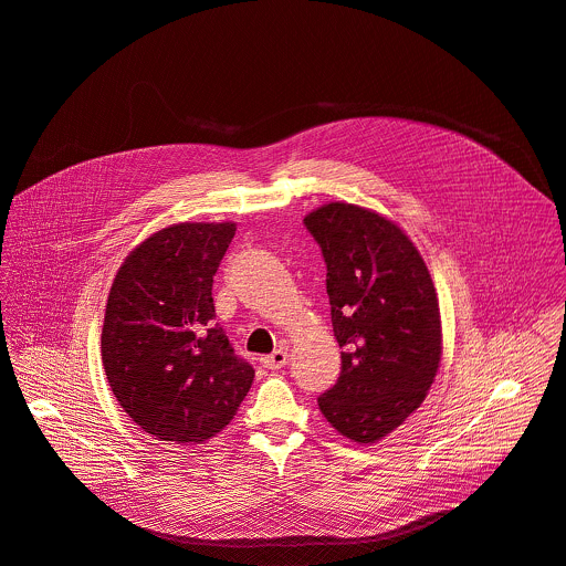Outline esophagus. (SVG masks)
Masks as SVG:
<instances>
[{"instance_id": "esophagus-1", "label": "esophagus", "mask_w": 566, "mask_h": 566, "mask_svg": "<svg viewBox=\"0 0 566 566\" xmlns=\"http://www.w3.org/2000/svg\"><path fill=\"white\" fill-rule=\"evenodd\" d=\"M287 350H283V348H279V350H274L272 355H268V357H263L261 359V364L268 368V370H281L285 364H287Z\"/></svg>"}]
</instances>
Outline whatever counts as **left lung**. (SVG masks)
Wrapping results in <instances>:
<instances>
[{
  "instance_id": "8db88e82",
  "label": "left lung",
  "mask_w": 566,
  "mask_h": 566,
  "mask_svg": "<svg viewBox=\"0 0 566 566\" xmlns=\"http://www.w3.org/2000/svg\"><path fill=\"white\" fill-rule=\"evenodd\" d=\"M303 224L321 248L342 375L318 397L344 437L375 443L426 399L441 359V321L423 259L397 224L329 202Z\"/></svg>"
}]
</instances>
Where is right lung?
Returning a JSON list of instances; mask_svg holds the SVG:
<instances>
[{
	"instance_id": "1",
	"label": "right lung",
	"mask_w": 566,
	"mask_h": 566,
	"mask_svg": "<svg viewBox=\"0 0 566 566\" xmlns=\"http://www.w3.org/2000/svg\"><path fill=\"white\" fill-rule=\"evenodd\" d=\"M234 222H180L140 243L111 285L102 325L108 386L158 441L202 443L232 421L254 368L216 323L213 276Z\"/></svg>"
}]
</instances>
